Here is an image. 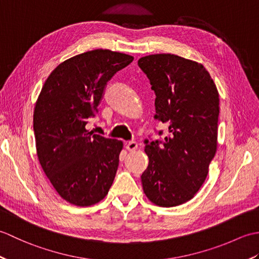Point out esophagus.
<instances>
[{"mask_svg":"<svg viewBox=\"0 0 259 259\" xmlns=\"http://www.w3.org/2000/svg\"><path fill=\"white\" fill-rule=\"evenodd\" d=\"M125 148L129 151H135V150L138 149V144H137L136 141H129V142H126V144H125Z\"/></svg>","mask_w":259,"mask_h":259,"instance_id":"1","label":"esophagus"}]
</instances>
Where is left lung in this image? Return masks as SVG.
I'll return each mask as SVG.
<instances>
[{
    "instance_id": "1",
    "label": "left lung",
    "mask_w": 259,
    "mask_h": 259,
    "mask_svg": "<svg viewBox=\"0 0 259 259\" xmlns=\"http://www.w3.org/2000/svg\"><path fill=\"white\" fill-rule=\"evenodd\" d=\"M138 65L156 93L155 118L168 124L162 141H145L149 163L142 188L155 205L175 207L195 197L216 155L219 93L206 68L192 60L150 54Z\"/></svg>"
}]
</instances>
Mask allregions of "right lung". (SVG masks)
Returning <instances> with one entry per match:
<instances>
[{
  "label": "right lung",
  "instance_id": "add662e5",
  "mask_svg": "<svg viewBox=\"0 0 259 259\" xmlns=\"http://www.w3.org/2000/svg\"><path fill=\"white\" fill-rule=\"evenodd\" d=\"M133 61L129 54L102 49L78 54L52 71L37 97L33 129L38 161L72 205H95L112 186L123 142L95 135L87 124L107 82Z\"/></svg>",
  "mask_w": 259,
  "mask_h": 259
}]
</instances>
